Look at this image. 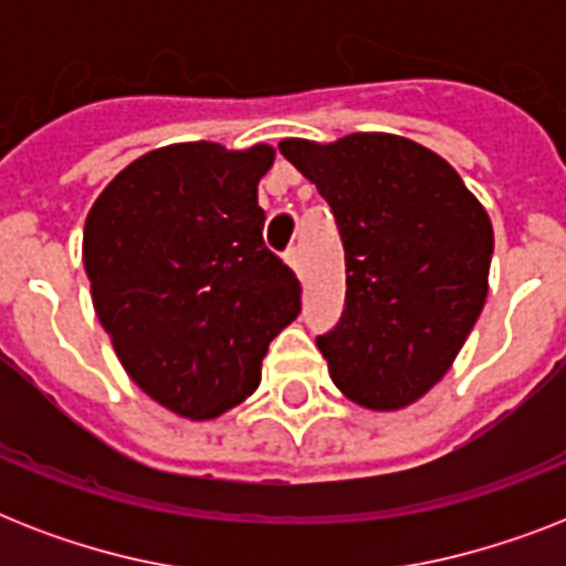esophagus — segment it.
Wrapping results in <instances>:
<instances>
[{
    "instance_id": "1",
    "label": "esophagus",
    "mask_w": 566,
    "mask_h": 566,
    "mask_svg": "<svg viewBox=\"0 0 566 566\" xmlns=\"http://www.w3.org/2000/svg\"><path fill=\"white\" fill-rule=\"evenodd\" d=\"M287 264L293 266V273L302 275V252H300V249H296V247L287 249Z\"/></svg>"
}]
</instances>
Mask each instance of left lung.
I'll return each mask as SVG.
<instances>
[{
    "instance_id": "1",
    "label": "left lung",
    "mask_w": 566,
    "mask_h": 566,
    "mask_svg": "<svg viewBox=\"0 0 566 566\" xmlns=\"http://www.w3.org/2000/svg\"><path fill=\"white\" fill-rule=\"evenodd\" d=\"M279 153L317 185L344 240V317L317 337L332 381L370 411L417 402L484 308L491 217L440 155L408 137H287Z\"/></svg>"
}]
</instances>
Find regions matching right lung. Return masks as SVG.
I'll use <instances>...</instances> for the list:
<instances>
[{"instance_id": "right-lung-1", "label": "right lung", "mask_w": 566, "mask_h": 566, "mask_svg": "<svg viewBox=\"0 0 566 566\" xmlns=\"http://www.w3.org/2000/svg\"><path fill=\"white\" fill-rule=\"evenodd\" d=\"M273 158L266 144L161 146L117 172L84 222L93 308L119 364L188 420L243 402L270 340L300 317V279L261 234Z\"/></svg>"}]
</instances>
